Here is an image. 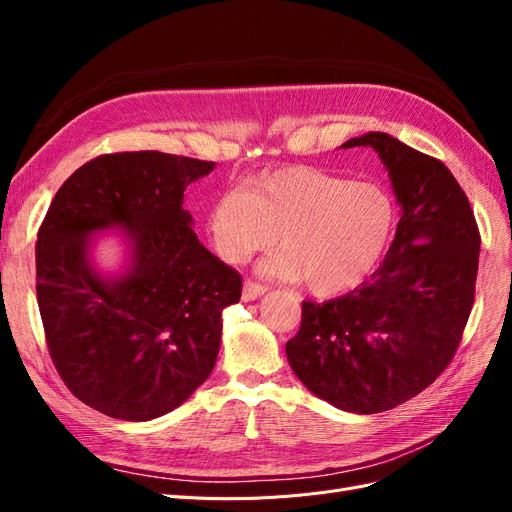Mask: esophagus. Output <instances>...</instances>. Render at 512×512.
Listing matches in <instances>:
<instances>
[{
	"instance_id": "obj_1",
	"label": "esophagus",
	"mask_w": 512,
	"mask_h": 512,
	"mask_svg": "<svg viewBox=\"0 0 512 512\" xmlns=\"http://www.w3.org/2000/svg\"><path fill=\"white\" fill-rule=\"evenodd\" d=\"M267 292V288L262 286V284H256V282H252V280H247L245 284H243V292H241V299L243 301H256V299H260L262 294Z\"/></svg>"
}]
</instances>
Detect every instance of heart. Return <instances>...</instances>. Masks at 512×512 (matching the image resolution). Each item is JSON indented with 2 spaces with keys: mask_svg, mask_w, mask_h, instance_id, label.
I'll return each mask as SVG.
<instances>
[{
  "mask_svg": "<svg viewBox=\"0 0 512 512\" xmlns=\"http://www.w3.org/2000/svg\"><path fill=\"white\" fill-rule=\"evenodd\" d=\"M207 230L228 262H245L280 237L282 250L262 269L288 282L303 280L314 297H337L382 265L397 230V205L378 183L294 164L220 192Z\"/></svg>",
  "mask_w": 512,
  "mask_h": 512,
  "instance_id": "heart-1",
  "label": "heart"
}]
</instances>
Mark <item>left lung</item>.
<instances>
[{
	"mask_svg": "<svg viewBox=\"0 0 512 512\" xmlns=\"http://www.w3.org/2000/svg\"><path fill=\"white\" fill-rule=\"evenodd\" d=\"M342 147L378 151L401 220L367 282L327 303L303 301L286 354L316 397L376 414L425 391L451 363L474 305L480 235L466 192L440 160L384 132Z\"/></svg>",
	"mask_w": 512,
	"mask_h": 512,
	"instance_id": "left-lung-1",
	"label": "left lung"
}]
</instances>
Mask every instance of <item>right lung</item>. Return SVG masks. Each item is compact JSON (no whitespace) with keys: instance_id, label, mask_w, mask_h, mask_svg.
Here are the masks:
<instances>
[{"instance_id":"add662e5","label":"right lung","mask_w":512,"mask_h":512,"mask_svg":"<svg viewBox=\"0 0 512 512\" xmlns=\"http://www.w3.org/2000/svg\"><path fill=\"white\" fill-rule=\"evenodd\" d=\"M215 162L160 151L98 156L72 173L38 230L46 346L83 404L121 421L181 406L215 367L241 275L198 241L183 192ZM121 229L129 265L100 274L93 235Z\"/></svg>"}]
</instances>
